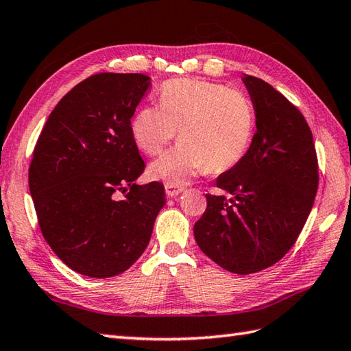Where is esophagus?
<instances>
[{
  "instance_id": "obj_1",
  "label": "esophagus",
  "mask_w": 351,
  "mask_h": 351,
  "mask_svg": "<svg viewBox=\"0 0 351 351\" xmlns=\"http://www.w3.org/2000/svg\"><path fill=\"white\" fill-rule=\"evenodd\" d=\"M183 191H184V188L180 184H165V192H167L168 197L180 195Z\"/></svg>"
}]
</instances>
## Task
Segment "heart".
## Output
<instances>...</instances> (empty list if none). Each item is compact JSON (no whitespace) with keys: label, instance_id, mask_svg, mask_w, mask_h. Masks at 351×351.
<instances>
[{"label":"heart","instance_id":"obj_1","mask_svg":"<svg viewBox=\"0 0 351 351\" xmlns=\"http://www.w3.org/2000/svg\"><path fill=\"white\" fill-rule=\"evenodd\" d=\"M256 125L253 104L223 84L176 78L162 86L160 106H142L132 119V136L145 154L163 152L177 132L182 142L152 163L149 176L182 184L206 168L223 173L242 160Z\"/></svg>","mask_w":351,"mask_h":351}]
</instances>
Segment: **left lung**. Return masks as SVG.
<instances>
[{
    "instance_id": "left-lung-1",
    "label": "left lung",
    "mask_w": 351,
    "mask_h": 351,
    "mask_svg": "<svg viewBox=\"0 0 351 351\" xmlns=\"http://www.w3.org/2000/svg\"><path fill=\"white\" fill-rule=\"evenodd\" d=\"M257 130L242 160L206 194L194 226L202 252L234 274L274 265L295 244L318 189V157L303 113L273 86L244 75Z\"/></svg>"
}]
</instances>
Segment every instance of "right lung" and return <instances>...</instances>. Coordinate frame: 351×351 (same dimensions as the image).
<instances>
[{
	"mask_svg": "<svg viewBox=\"0 0 351 351\" xmlns=\"http://www.w3.org/2000/svg\"><path fill=\"white\" fill-rule=\"evenodd\" d=\"M149 86L144 74L88 77L57 103L34 145L28 186L40 232L83 276L130 268L165 206L160 182L134 184L145 163L130 125Z\"/></svg>",
	"mask_w": 351,
	"mask_h": 351,
	"instance_id": "add662e5",
	"label": "right lung"
}]
</instances>
